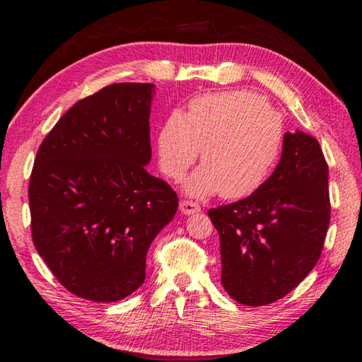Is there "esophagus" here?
Wrapping results in <instances>:
<instances>
[{"mask_svg":"<svg viewBox=\"0 0 362 362\" xmlns=\"http://www.w3.org/2000/svg\"><path fill=\"white\" fill-rule=\"evenodd\" d=\"M199 211H201V206L193 203V201H188V199L180 201V212L185 214V216H193V214Z\"/></svg>","mask_w":362,"mask_h":362,"instance_id":"esophagus-1","label":"esophagus"}]
</instances>
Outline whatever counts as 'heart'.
Returning a JSON list of instances; mask_svg holds the SVG:
<instances>
[{
  "label": "heart",
  "instance_id": "heart-1",
  "mask_svg": "<svg viewBox=\"0 0 362 362\" xmlns=\"http://www.w3.org/2000/svg\"><path fill=\"white\" fill-rule=\"evenodd\" d=\"M284 119L252 90H225L196 97L187 113L173 112L158 134L159 166L180 180L201 150V166L185 183L193 196L220 192L225 199L255 193L279 161Z\"/></svg>",
  "mask_w": 362,
  "mask_h": 362
}]
</instances>
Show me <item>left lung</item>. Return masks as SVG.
<instances>
[{"label": "left lung", "mask_w": 362, "mask_h": 362, "mask_svg": "<svg viewBox=\"0 0 362 362\" xmlns=\"http://www.w3.org/2000/svg\"><path fill=\"white\" fill-rule=\"evenodd\" d=\"M329 169L320 142L286 132L283 155L263 187L211 209L218 231L222 286L236 302H276L302 283L322 252L330 222Z\"/></svg>", "instance_id": "8db88e82"}]
</instances>
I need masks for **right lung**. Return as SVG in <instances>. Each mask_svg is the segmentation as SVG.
<instances>
[{
    "label": "right lung",
    "mask_w": 362,
    "mask_h": 362,
    "mask_svg": "<svg viewBox=\"0 0 362 362\" xmlns=\"http://www.w3.org/2000/svg\"><path fill=\"white\" fill-rule=\"evenodd\" d=\"M153 89L118 83L76 102L36 153L33 244L59 283L86 300L137 291L150 244L179 207L174 189L145 169Z\"/></svg>",
    "instance_id": "add662e5"
}]
</instances>
